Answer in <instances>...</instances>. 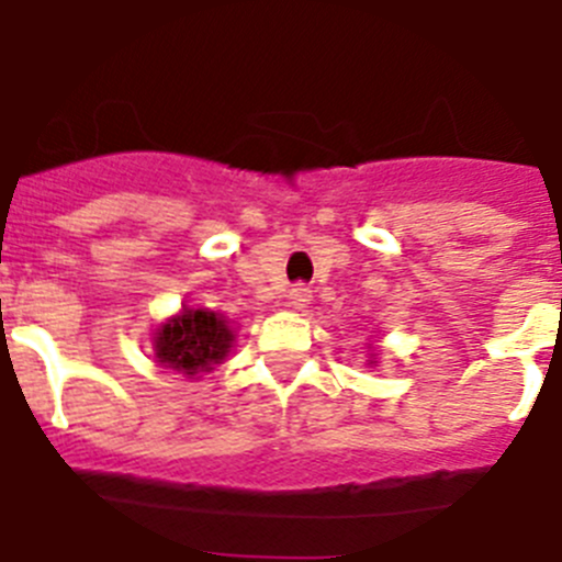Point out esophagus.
I'll use <instances>...</instances> for the list:
<instances>
[{"label": "esophagus", "mask_w": 562, "mask_h": 562, "mask_svg": "<svg viewBox=\"0 0 562 562\" xmlns=\"http://www.w3.org/2000/svg\"><path fill=\"white\" fill-rule=\"evenodd\" d=\"M286 301H290L292 310H304V306L312 301V290L304 284H295L290 290V295H286Z\"/></svg>", "instance_id": "obj_1"}]
</instances>
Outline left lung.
<instances>
[{
	"label": "left lung",
	"instance_id": "left-lung-1",
	"mask_svg": "<svg viewBox=\"0 0 562 562\" xmlns=\"http://www.w3.org/2000/svg\"><path fill=\"white\" fill-rule=\"evenodd\" d=\"M366 366H376V355H371V357H369V362H366Z\"/></svg>",
	"mask_w": 562,
	"mask_h": 562
}]
</instances>
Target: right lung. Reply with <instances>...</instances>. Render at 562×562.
I'll return each instance as SVG.
<instances>
[{"instance_id":"right-lung-1","label":"right lung","mask_w":562,"mask_h":562,"mask_svg":"<svg viewBox=\"0 0 562 562\" xmlns=\"http://www.w3.org/2000/svg\"><path fill=\"white\" fill-rule=\"evenodd\" d=\"M236 329L225 315L205 306H182L177 315L166 317L151 337L154 360L162 369L186 374L188 380H200V374L213 371V366L227 360Z\"/></svg>"}]
</instances>
